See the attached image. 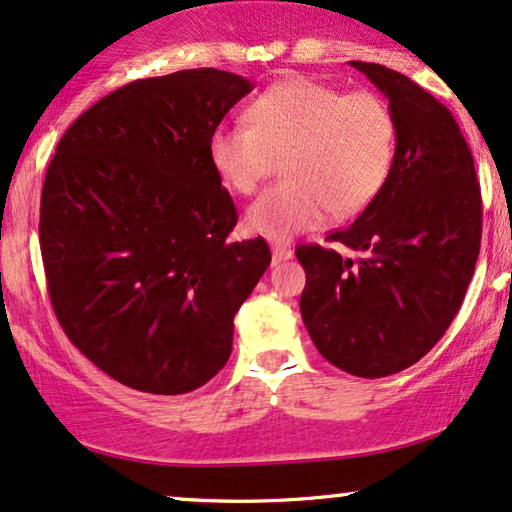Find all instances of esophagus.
Returning a JSON list of instances; mask_svg holds the SVG:
<instances>
[{
    "label": "esophagus",
    "instance_id": "34e87169",
    "mask_svg": "<svg viewBox=\"0 0 512 512\" xmlns=\"http://www.w3.org/2000/svg\"><path fill=\"white\" fill-rule=\"evenodd\" d=\"M271 255H274V264L286 262V260H290V257H293V248H290V245H286V243H274V245H271Z\"/></svg>",
    "mask_w": 512,
    "mask_h": 512
}]
</instances>
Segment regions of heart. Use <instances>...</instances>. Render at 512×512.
<instances>
[{"instance_id": "1", "label": "heart", "mask_w": 512, "mask_h": 512, "mask_svg": "<svg viewBox=\"0 0 512 512\" xmlns=\"http://www.w3.org/2000/svg\"><path fill=\"white\" fill-rule=\"evenodd\" d=\"M250 125L222 122L208 155L219 181L252 196L283 158V177L248 210L250 231L286 241L335 215L364 212L383 193L397 158V120L383 96L288 80L250 106Z\"/></svg>"}]
</instances>
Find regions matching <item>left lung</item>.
<instances>
[{
    "instance_id": "1",
    "label": "left lung",
    "mask_w": 512,
    "mask_h": 512,
    "mask_svg": "<svg viewBox=\"0 0 512 512\" xmlns=\"http://www.w3.org/2000/svg\"><path fill=\"white\" fill-rule=\"evenodd\" d=\"M390 99L397 158L390 181L331 243L297 245L307 274L302 321L323 359L359 378H385L425 357L461 309L482 241V193L449 108L406 75L352 61Z\"/></svg>"
}]
</instances>
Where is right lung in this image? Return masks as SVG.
I'll return each instance as SVG.
<instances>
[{
	"instance_id": "add662e5",
	"label": "right lung",
	"mask_w": 512,
	"mask_h": 512,
	"mask_svg": "<svg viewBox=\"0 0 512 512\" xmlns=\"http://www.w3.org/2000/svg\"><path fill=\"white\" fill-rule=\"evenodd\" d=\"M252 92L241 75L129 82L66 129L42 186L40 248L68 340L118 383L184 394L222 371L234 316L271 262L229 243L238 212L208 139Z\"/></svg>"
}]
</instances>
